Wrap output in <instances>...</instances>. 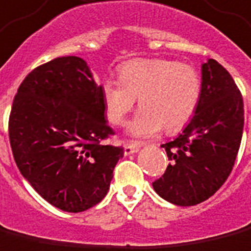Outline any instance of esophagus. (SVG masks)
I'll list each match as a JSON object with an SVG mask.
<instances>
[{"mask_svg":"<svg viewBox=\"0 0 251 251\" xmlns=\"http://www.w3.org/2000/svg\"><path fill=\"white\" fill-rule=\"evenodd\" d=\"M138 151H140V147L136 145V144H125V145H124V152H125V155L137 153Z\"/></svg>","mask_w":251,"mask_h":251,"instance_id":"34e87169","label":"esophagus"}]
</instances>
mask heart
<instances>
[{"mask_svg":"<svg viewBox=\"0 0 251 251\" xmlns=\"http://www.w3.org/2000/svg\"><path fill=\"white\" fill-rule=\"evenodd\" d=\"M120 78L101 83L108 121L122 125L136 98L141 110L129 125L136 138H148L164 130H180L192 120L201 95V80L192 65L171 59H136L120 69Z\"/></svg>","mask_w":251,"mask_h":251,"instance_id":"1","label":"heart"}]
</instances>
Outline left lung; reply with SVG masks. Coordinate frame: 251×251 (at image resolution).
Returning a JSON list of instances; mask_svg holds the SVG:
<instances>
[{"instance_id":"left-lung-1","label":"left lung","mask_w":251,"mask_h":251,"mask_svg":"<svg viewBox=\"0 0 251 251\" xmlns=\"http://www.w3.org/2000/svg\"><path fill=\"white\" fill-rule=\"evenodd\" d=\"M194 117L178 137L163 144L170 164L152 186L168 202L192 206L208 200L232 171L241 147L245 111L234 78L215 59L202 64Z\"/></svg>"}]
</instances>
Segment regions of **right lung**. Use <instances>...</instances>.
<instances>
[{
    "label": "right lung",
    "instance_id": "right-lung-1",
    "mask_svg": "<svg viewBox=\"0 0 251 251\" xmlns=\"http://www.w3.org/2000/svg\"><path fill=\"white\" fill-rule=\"evenodd\" d=\"M104 111L101 85L73 55L35 68L17 89L9 115L15 162L35 192L61 211H87L110 189L124 148L103 143L114 133Z\"/></svg>",
    "mask_w": 251,
    "mask_h": 251
}]
</instances>
